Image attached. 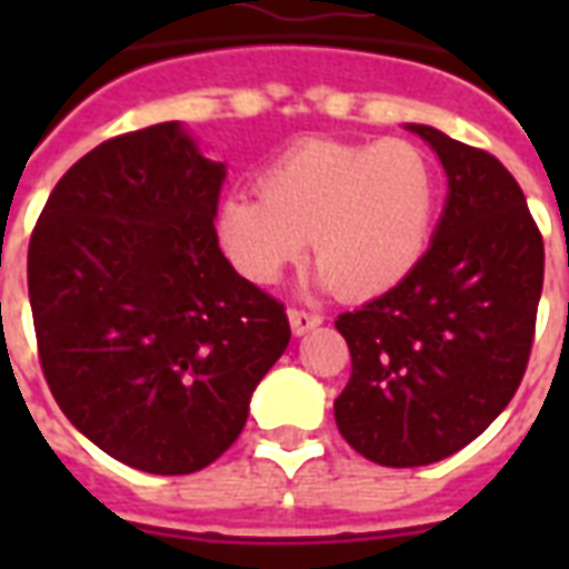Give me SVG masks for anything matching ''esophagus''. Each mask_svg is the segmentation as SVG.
Here are the masks:
<instances>
[{
	"instance_id": "34e87169",
	"label": "esophagus",
	"mask_w": 569,
	"mask_h": 569,
	"mask_svg": "<svg viewBox=\"0 0 569 569\" xmlns=\"http://www.w3.org/2000/svg\"><path fill=\"white\" fill-rule=\"evenodd\" d=\"M289 322H292V332L296 335H305L310 329H317L322 322L320 313H313V310H305V308H289Z\"/></svg>"
}]
</instances>
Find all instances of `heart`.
<instances>
[{
	"mask_svg": "<svg viewBox=\"0 0 569 569\" xmlns=\"http://www.w3.org/2000/svg\"><path fill=\"white\" fill-rule=\"evenodd\" d=\"M259 194H228L216 237L234 271L273 286L313 247L338 296H381L418 268L439 212V176L418 142L308 140L259 173Z\"/></svg>",
	"mask_w": 569,
	"mask_h": 569,
	"instance_id": "obj_1",
	"label": "heart"
}]
</instances>
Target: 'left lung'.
<instances>
[{
  "mask_svg": "<svg viewBox=\"0 0 569 569\" xmlns=\"http://www.w3.org/2000/svg\"><path fill=\"white\" fill-rule=\"evenodd\" d=\"M439 151L448 203L418 268L335 326L350 381L335 423L371 463L427 466L478 439L525 378L546 249L515 176L490 151L408 124Z\"/></svg>",
  "mask_w": 569,
  "mask_h": 569,
  "instance_id": "8db88e82",
  "label": "left lung"
}]
</instances>
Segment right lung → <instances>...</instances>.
Wrapping results in <instances>:
<instances>
[{
    "mask_svg": "<svg viewBox=\"0 0 569 569\" xmlns=\"http://www.w3.org/2000/svg\"><path fill=\"white\" fill-rule=\"evenodd\" d=\"M224 167L176 121L100 142L32 228V326L60 411L121 463L188 476L222 457L289 345L283 301L216 237Z\"/></svg>",
    "mask_w": 569,
    "mask_h": 569,
    "instance_id": "add662e5",
    "label": "right lung"
}]
</instances>
